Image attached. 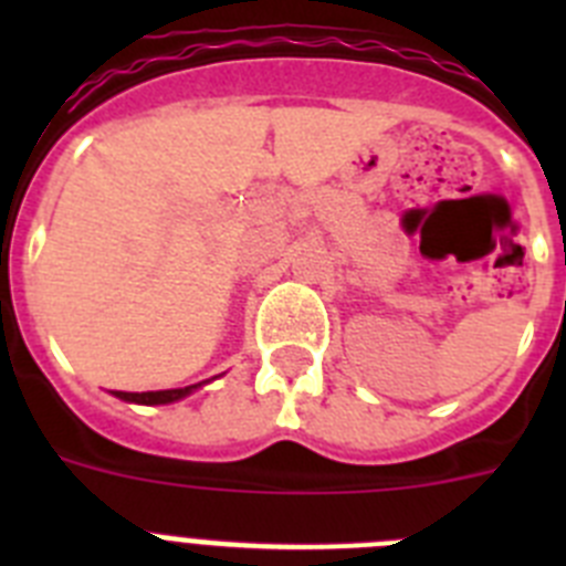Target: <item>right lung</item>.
I'll use <instances>...</instances> for the list:
<instances>
[{
    "label": "right lung",
    "instance_id": "1",
    "mask_svg": "<svg viewBox=\"0 0 566 566\" xmlns=\"http://www.w3.org/2000/svg\"><path fill=\"white\" fill-rule=\"evenodd\" d=\"M209 382V379H207ZM203 382L187 385V388H167V391H144V394H129V391H113V397L124 399V402H135V405H169L178 402V399L189 397L192 391H198Z\"/></svg>",
    "mask_w": 566,
    "mask_h": 566
}]
</instances>
